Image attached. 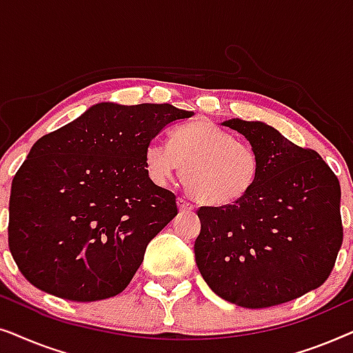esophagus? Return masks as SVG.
Instances as JSON below:
<instances>
[{"mask_svg":"<svg viewBox=\"0 0 353 353\" xmlns=\"http://www.w3.org/2000/svg\"><path fill=\"white\" fill-rule=\"evenodd\" d=\"M178 207H180L181 212H192V210H194V205H192V202L186 201L185 197H180V199H178Z\"/></svg>","mask_w":353,"mask_h":353,"instance_id":"obj_1","label":"esophagus"}]
</instances>
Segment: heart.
Instances as JSON below:
<instances>
[{
    "mask_svg": "<svg viewBox=\"0 0 353 353\" xmlns=\"http://www.w3.org/2000/svg\"><path fill=\"white\" fill-rule=\"evenodd\" d=\"M183 165L186 190L197 201L214 207L244 199L260 175L255 149L209 122L175 128L170 134V146L151 139L144 148V167L157 185L172 180Z\"/></svg>",
    "mask_w": 353,
    "mask_h": 353,
    "instance_id": "obj_1",
    "label": "heart"
}]
</instances>
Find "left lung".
I'll list each match as a JSON object with an SVG mask.
<instances>
[{
  "label": "left lung",
  "mask_w": 353,
  "mask_h": 353,
  "mask_svg": "<svg viewBox=\"0 0 353 353\" xmlns=\"http://www.w3.org/2000/svg\"><path fill=\"white\" fill-rule=\"evenodd\" d=\"M248 139L260 175L244 199L201 207L197 268L216 296L245 308L294 301L320 288L342 245L341 185L313 149L263 122L221 123Z\"/></svg>",
  "instance_id": "8db88e82"
}]
</instances>
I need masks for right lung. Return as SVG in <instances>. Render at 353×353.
Masks as SVG:
<instances>
[{"label":"right lung","instance_id":"1","mask_svg":"<svg viewBox=\"0 0 353 353\" xmlns=\"http://www.w3.org/2000/svg\"><path fill=\"white\" fill-rule=\"evenodd\" d=\"M194 112L172 104L91 105L41 137L12 180L8 243L27 281L74 302L128 286L176 196L144 167L159 132Z\"/></svg>","mask_w":353,"mask_h":353}]
</instances>
